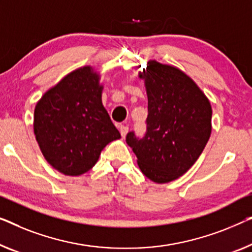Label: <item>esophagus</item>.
Instances as JSON below:
<instances>
[{
	"mask_svg": "<svg viewBox=\"0 0 252 252\" xmlns=\"http://www.w3.org/2000/svg\"><path fill=\"white\" fill-rule=\"evenodd\" d=\"M119 130H120V134H122V136L125 137L126 134L128 133V126H127V125H120Z\"/></svg>",
	"mask_w": 252,
	"mask_h": 252,
	"instance_id": "1",
	"label": "esophagus"
}]
</instances>
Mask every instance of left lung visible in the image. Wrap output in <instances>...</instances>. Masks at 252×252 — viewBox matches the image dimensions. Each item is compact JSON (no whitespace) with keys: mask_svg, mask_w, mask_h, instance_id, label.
Returning a JSON list of instances; mask_svg holds the SVG:
<instances>
[{"mask_svg":"<svg viewBox=\"0 0 252 252\" xmlns=\"http://www.w3.org/2000/svg\"><path fill=\"white\" fill-rule=\"evenodd\" d=\"M148 95L147 133L133 132L126 143L149 180L169 183L184 175L201 155L211 134L210 102L181 69L156 60L141 71Z\"/></svg>","mask_w":252,"mask_h":252,"instance_id":"1","label":"left lung"}]
</instances>
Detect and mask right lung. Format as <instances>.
I'll return each mask as SVG.
<instances>
[{"instance_id": "add662e5", "label": "right lung", "mask_w": 252, "mask_h": 252, "mask_svg": "<svg viewBox=\"0 0 252 252\" xmlns=\"http://www.w3.org/2000/svg\"><path fill=\"white\" fill-rule=\"evenodd\" d=\"M100 74L84 65L43 94L34 111V134L44 158L65 176L95 165L101 151L120 138L102 104Z\"/></svg>"}]
</instances>
